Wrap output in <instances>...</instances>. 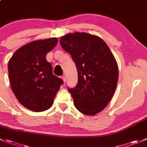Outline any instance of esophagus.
Returning a JSON list of instances; mask_svg holds the SVG:
<instances>
[{
	"label": "esophagus",
	"instance_id": "1",
	"mask_svg": "<svg viewBox=\"0 0 147 147\" xmlns=\"http://www.w3.org/2000/svg\"><path fill=\"white\" fill-rule=\"evenodd\" d=\"M61 78H62V79H63V82H66V77H65V75H63V76H61Z\"/></svg>",
	"mask_w": 147,
	"mask_h": 147
}]
</instances>
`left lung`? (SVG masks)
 <instances>
[{
    "label": "left lung",
    "mask_w": 147,
    "mask_h": 147,
    "mask_svg": "<svg viewBox=\"0 0 147 147\" xmlns=\"http://www.w3.org/2000/svg\"><path fill=\"white\" fill-rule=\"evenodd\" d=\"M60 44L77 68V84L68 88L74 106L88 115L100 113L112 99L118 83V64L112 52L100 37L85 32L63 36Z\"/></svg>",
    "instance_id": "left-lung-1"
}]
</instances>
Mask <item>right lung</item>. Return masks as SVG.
Listing matches in <instances>:
<instances>
[{
	"mask_svg": "<svg viewBox=\"0 0 147 147\" xmlns=\"http://www.w3.org/2000/svg\"><path fill=\"white\" fill-rule=\"evenodd\" d=\"M55 37L33 41L18 49L8 62L10 84L18 101L29 110H47L63 81L53 74L46 55L56 46Z\"/></svg>",
	"mask_w": 147,
	"mask_h": 147,
	"instance_id": "right-lung-1",
	"label": "right lung"
}]
</instances>
